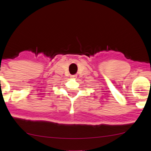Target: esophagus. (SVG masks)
I'll return each instance as SVG.
<instances>
[{"label":"esophagus","mask_w":151,"mask_h":151,"mask_svg":"<svg viewBox=\"0 0 151 151\" xmlns=\"http://www.w3.org/2000/svg\"><path fill=\"white\" fill-rule=\"evenodd\" d=\"M71 77L73 78H76V75H72Z\"/></svg>","instance_id":"esophagus-1"}]
</instances>
